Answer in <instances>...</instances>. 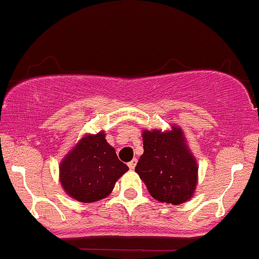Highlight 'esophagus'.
<instances>
[{
	"instance_id": "esophagus-1",
	"label": "esophagus",
	"mask_w": 259,
	"mask_h": 259,
	"mask_svg": "<svg viewBox=\"0 0 259 259\" xmlns=\"http://www.w3.org/2000/svg\"><path fill=\"white\" fill-rule=\"evenodd\" d=\"M137 163H138L137 159H133L132 161H129V163H127V166H129V168L133 170V169L135 168V165H137Z\"/></svg>"
}]
</instances>
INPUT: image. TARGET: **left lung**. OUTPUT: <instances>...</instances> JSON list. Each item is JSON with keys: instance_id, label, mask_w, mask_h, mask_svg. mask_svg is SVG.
Segmentation results:
<instances>
[{"instance_id": "obj_1", "label": "left lung", "mask_w": 259, "mask_h": 259, "mask_svg": "<svg viewBox=\"0 0 259 259\" xmlns=\"http://www.w3.org/2000/svg\"><path fill=\"white\" fill-rule=\"evenodd\" d=\"M143 145L135 171L151 197L173 205L188 202L198 182V165L182 129L173 125L170 132L144 130Z\"/></svg>"}]
</instances>
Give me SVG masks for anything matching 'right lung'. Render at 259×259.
Masks as SVG:
<instances>
[{
  "instance_id": "obj_1",
  "label": "right lung",
  "mask_w": 259,
  "mask_h": 259,
  "mask_svg": "<svg viewBox=\"0 0 259 259\" xmlns=\"http://www.w3.org/2000/svg\"><path fill=\"white\" fill-rule=\"evenodd\" d=\"M129 170L105 139V133L85 135L60 164V182L74 199L91 203L113 192L115 183Z\"/></svg>"
}]
</instances>
